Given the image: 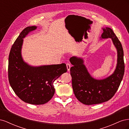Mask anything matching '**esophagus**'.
<instances>
[{"instance_id":"34e87169","label":"esophagus","mask_w":129,"mask_h":129,"mask_svg":"<svg viewBox=\"0 0 129 129\" xmlns=\"http://www.w3.org/2000/svg\"><path fill=\"white\" fill-rule=\"evenodd\" d=\"M66 66H67V68L68 71H69L70 69H71V64H70V63H68H68L66 64Z\"/></svg>"}]
</instances>
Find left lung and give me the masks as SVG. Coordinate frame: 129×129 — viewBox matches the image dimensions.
I'll list each match as a JSON object with an SVG mask.
<instances>
[{
    "instance_id": "1",
    "label": "left lung",
    "mask_w": 129,
    "mask_h": 129,
    "mask_svg": "<svg viewBox=\"0 0 129 129\" xmlns=\"http://www.w3.org/2000/svg\"><path fill=\"white\" fill-rule=\"evenodd\" d=\"M101 39L110 38L117 52V63L114 73L104 79L92 77L84 64L82 58L72 56L70 62L72 87L77 99L85 105L100 104L110 100L115 94L124 74V52L118 38L109 27L102 28Z\"/></svg>"
}]
</instances>
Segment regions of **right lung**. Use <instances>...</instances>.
<instances>
[{
    "instance_id": "add662e5",
    "label": "right lung",
    "mask_w": 129,
    "mask_h": 129,
    "mask_svg": "<svg viewBox=\"0 0 129 129\" xmlns=\"http://www.w3.org/2000/svg\"><path fill=\"white\" fill-rule=\"evenodd\" d=\"M37 28L34 26L26 27L15 41L9 54L8 74L11 87L19 98L27 103L40 105L52 98L55 93L54 82L67 69L65 63L34 67L24 61L23 39Z\"/></svg>"
}]
</instances>
